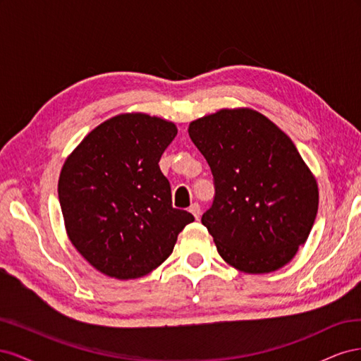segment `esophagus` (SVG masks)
Listing matches in <instances>:
<instances>
[{
	"instance_id": "1",
	"label": "esophagus",
	"mask_w": 361,
	"mask_h": 361,
	"mask_svg": "<svg viewBox=\"0 0 361 361\" xmlns=\"http://www.w3.org/2000/svg\"><path fill=\"white\" fill-rule=\"evenodd\" d=\"M190 212L195 216V220H199L200 215H202V209H200V204L199 203H192L190 206Z\"/></svg>"
}]
</instances>
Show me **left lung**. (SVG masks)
I'll return each mask as SVG.
<instances>
[{
  "label": "left lung",
  "instance_id": "8db88e82",
  "mask_svg": "<svg viewBox=\"0 0 361 361\" xmlns=\"http://www.w3.org/2000/svg\"><path fill=\"white\" fill-rule=\"evenodd\" d=\"M188 134L214 176V202L202 224L218 253L250 274L285 267L307 241L319 203L292 140L247 108L194 120Z\"/></svg>",
  "mask_w": 361,
  "mask_h": 361
}]
</instances>
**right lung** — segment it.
Returning a JSON list of instances; mask_svg holds the SVG:
<instances>
[{"instance_id":"add662e5","label":"right lung","mask_w":361,"mask_h":361,"mask_svg":"<svg viewBox=\"0 0 361 361\" xmlns=\"http://www.w3.org/2000/svg\"><path fill=\"white\" fill-rule=\"evenodd\" d=\"M176 134L167 120L120 114L93 129L64 162L59 200L69 239L102 274H147L194 221L173 207L170 182L158 166Z\"/></svg>"}]
</instances>
